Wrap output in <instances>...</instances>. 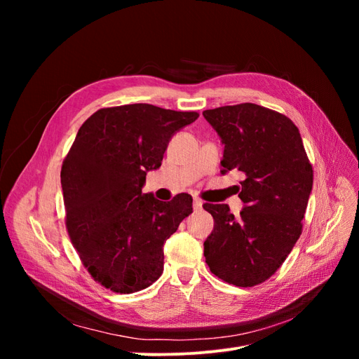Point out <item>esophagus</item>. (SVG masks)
Instances as JSON below:
<instances>
[{"label":"esophagus","instance_id":"1","mask_svg":"<svg viewBox=\"0 0 359 359\" xmlns=\"http://www.w3.org/2000/svg\"><path fill=\"white\" fill-rule=\"evenodd\" d=\"M202 205H203V202H202L199 198H194V199H193V208L196 210V211L202 210Z\"/></svg>","mask_w":359,"mask_h":359}]
</instances>
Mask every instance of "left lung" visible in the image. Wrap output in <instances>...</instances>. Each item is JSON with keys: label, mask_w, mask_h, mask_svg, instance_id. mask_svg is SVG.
<instances>
[{"label": "left lung", "mask_w": 359, "mask_h": 359, "mask_svg": "<svg viewBox=\"0 0 359 359\" xmlns=\"http://www.w3.org/2000/svg\"><path fill=\"white\" fill-rule=\"evenodd\" d=\"M203 116L224 145L222 173L244 175L233 215L226 203H205L214 229L203 243L211 273L240 287L273 276L302 232L313 187V169L298 127L255 103L222 106Z\"/></svg>", "instance_id": "left-lung-1"}]
</instances>
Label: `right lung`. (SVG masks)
Wrapping results in <instances>:
<instances>
[{
  "instance_id": "1",
  "label": "right lung",
  "mask_w": 359,
  "mask_h": 359,
  "mask_svg": "<svg viewBox=\"0 0 359 359\" xmlns=\"http://www.w3.org/2000/svg\"><path fill=\"white\" fill-rule=\"evenodd\" d=\"M198 116L147 103L104 107L76 135L61 168L66 226L82 264L104 287L133 293L161 276L163 245L193 212V199L181 193L161 202L142 189L172 136Z\"/></svg>"
}]
</instances>
